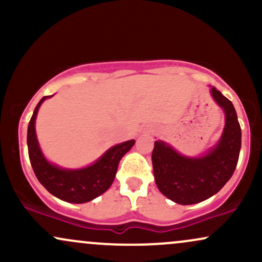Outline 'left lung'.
<instances>
[{
  "instance_id": "obj_1",
  "label": "left lung",
  "mask_w": 262,
  "mask_h": 262,
  "mask_svg": "<svg viewBox=\"0 0 262 262\" xmlns=\"http://www.w3.org/2000/svg\"><path fill=\"white\" fill-rule=\"evenodd\" d=\"M213 98L223 108L225 127L221 140L202 158H187L170 145L156 140L151 160L158 188L179 204H194L208 200L229 181L235 171L242 148V129L233 103L215 87Z\"/></svg>"
}]
</instances>
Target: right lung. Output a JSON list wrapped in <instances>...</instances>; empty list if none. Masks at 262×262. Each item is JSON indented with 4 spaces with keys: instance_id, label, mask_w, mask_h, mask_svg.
<instances>
[{
    "instance_id": "add662e5",
    "label": "right lung",
    "mask_w": 262,
    "mask_h": 262,
    "mask_svg": "<svg viewBox=\"0 0 262 262\" xmlns=\"http://www.w3.org/2000/svg\"><path fill=\"white\" fill-rule=\"evenodd\" d=\"M45 96L39 101L28 124L27 144H28V154L33 171L39 180V182L48 189L53 196L70 203H86L93 198L101 196L112 185L116 177L117 169L121 159L127 154L135 140H128L124 143L114 145L107 150L95 164L90 165L85 169L65 170L60 169L55 165L50 164L41 154L39 148L37 134H35V118L40 104Z\"/></svg>"
}]
</instances>
